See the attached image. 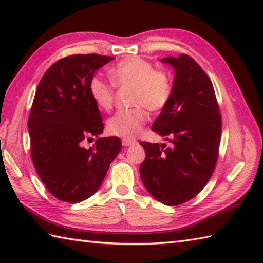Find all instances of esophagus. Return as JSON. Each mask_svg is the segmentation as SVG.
<instances>
[{"mask_svg":"<svg viewBox=\"0 0 263 263\" xmlns=\"http://www.w3.org/2000/svg\"><path fill=\"white\" fill-rule=\"evenodd\" d=\"M136 140H131V139H122V144L124 147H130L132 144H136Z\"/></svg>","mask_w":263,"mask_h":263,"instance_id":"esophagus-1","label":"esophagus"}]
</instances>
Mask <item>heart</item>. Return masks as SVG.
I'll return each mask as SVG.
<instances>
[{"mask_svg": "<svg viewBox=\"0 0 263 263\" xmlns=\"http://www.w3.org/2000/svg\"><path fill=\"white\" fill-rule=\"evenodd\" d=\"M111 83L119 88H132L131 105L135 108L119 110L107 121L110 135L132 139L141 132L148 120L149 111H160L170 103L172 97V81L163 70L154 69L148 60L132 57L121 61L109 71ZM90 97L99 109L108 111L114 105V90L108 83L98 78L89 82Z\"/></svg>", "mask_w": 263, "mask_h": 263, "instance_id": "1", "label": "heart"}]
</instances>
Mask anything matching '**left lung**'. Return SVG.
<instances>
[{
    "mask_svg": "<svg viewBox=\"0 0 263 263\" xmlns=\"http://www.w3.org/2000/svg\"><path fill=\"white\" fill-rule=\"evenodd\" d=\"M160 61L175 69V78L170 103L152 128L171 147L140 142L146 150L140 176L156 200L178 205L194 198L215 171L221 115L211 80L191 57L180 54Z\"/></svg>",
    "mask_w": 263,
    "mask_h": 263,
    "instance_id": "8db88e82",
    "label": "left lung"
}]
</instances>
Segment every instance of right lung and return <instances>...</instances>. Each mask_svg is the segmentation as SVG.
<instances>
[{
  "label": "right lung",
  "mask_w": 263,
  "mask_h": 263,
  "mask_svg": "<svg viewBox=\"0 0 263 263\" xmlns=\"http://www.w3.org/2000/svg\"><path fill=\"white\" fill-rule=\"evenodd\" d=\"M113 59L70 55L49 66L38 83L28 119L31 159L49 193L64 202L91 197L121 152L117 137L99 138L89 149L82 147L83 141L104 130L89 82Z\"/></svg>",
  "instance_id": "right-lung-1"
}]
</instances>
